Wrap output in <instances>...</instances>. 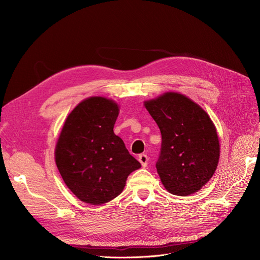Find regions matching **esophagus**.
Returning a JSON list of instances; mask_svg holds the SVG:
<instances>
[{
    "label": "esophagus",
    "instance_id": "34e87169",
    "mask_svg": "<svg viewBox=\"0 0 260 260\" xmlns=\"http://www.w3.org/2000/svg\"><path fill=\"white\" fill-rule=\"evenodd\" d=\"M138 160H139V162L141 163V166H142L143 168H145V167L147 166V163H148V157H147L145 154L139 155Z\"/></svg>",
    "mask_w": 260,
    "mask_h": 260
}]
</instances>
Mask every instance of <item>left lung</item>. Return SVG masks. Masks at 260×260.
Listing matches in <instances>:
<instances>
[{
    "label": "left lung",
    "instance_id": "obj_1",
    "mask_svg": "<svg viewBox=\"0 0 260 260\" xmlns=\"http://www.w3.org/2000/svg\"><path fill=\"white\" fill-rule=\"evenodd\" d=\"M161 132L157 172L170 193H196L216 171L219 140L209 115L185 95L167 92L144 103Z\"/></svg>",
    "mask_w": 260,
    "mask_h": 260
}]
</instances>
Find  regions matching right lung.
<instances>
[{
  "instance_id": "right-lung-1",
  "label": "right lung",
  "mask_w": 260,
  "mask_h": 260,
  "mask_svg": "<svg viewBox=\"0 0 260 260\" xmlns=\"http://www.w3.org/2000/svg\"><path fill=\"white\" fill-rule=\"evenodd\" d=\"M119 107L102 97L78 104L68 115L56 146L62 178L83 202L103 204L121 194L127 176L141 168L115 135Z\"/></svg>"
}]
</instances>
